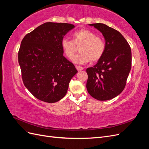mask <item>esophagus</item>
Instances as JSON below:
<instances>
[{"instance_id": "esophagus-1", "label": "esophagus", "mask_w": 149, "mask_h": 149, "mask_svg": "<svg viewBox=\"0 0 149 149\" xmlns=\"http://www.w3.org/2000/svg\"><path fill=\"white\" fill-rule=\"evenodd\" d=\"M75 67H76V70H77L78 71H81V70H84V68H83V67L79 66H78V65H76Z\"/></svg>"}]
</instances>
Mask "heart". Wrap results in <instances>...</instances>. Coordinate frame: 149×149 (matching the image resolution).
<instances>
[{
  "mask_svg": "<svg viewBox=\"0 0 149 149\" xmlns=\"http://www.w3.org/2000/svg\"><path fill=\"white\" fill-rule=\"evenodd\" d=\"M61 48L65 55L69 59H72L77 50V47H80L81 52L73 59L75 63L84 64L91 61L96 62L100 60L106 49L104 40L93 31L83 29L75 31L73 35V40L63 38L61 42Z\"/></svg>",
  "mask_w": 149,
  "mask_h": 149,
  "instance_id": "b5f03b06",
  "label": "heart"
}]
</instances>
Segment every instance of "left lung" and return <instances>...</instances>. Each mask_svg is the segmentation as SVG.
Listing matches in <instances>:
<instances>
[{
    "label": "left lung",
    "mask_w": 149,
    "mask_h": 149,
    "mask_svg": "<svg viewBox=\"0 0 149 149\" xmlns=\"http://www.w3.org/2000/svg\"><path fill=\"white\" fill-rule=\"evenodd\" d=\"M89 25L102 33L106 49L97 63L86 69V88L96 100H110L119 95L125 88L131 69V49L124 37L116 30L100 23Z\"/></svg>",
    "instance_id": "left-lung-1"
}]
</instances>
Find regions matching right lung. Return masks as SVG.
Segmentation results:
<instances>
[{"label": "right lung", "mask_w": 149, "mask_h": 149, "mask_svg": "<svg viewBox=\"0 0 149 149\" xmlns=\"http://www.w3.org/2000/svg\"><path fill=\"white\" fill-rule=\"evenodd\" d=\"M73 24L47 22L26 34L18 55L25 86L39 100L56 102L67 93L78 73L63 56L61 42Z\"/></svg>", "instance_id": "1"}]
</instances>
